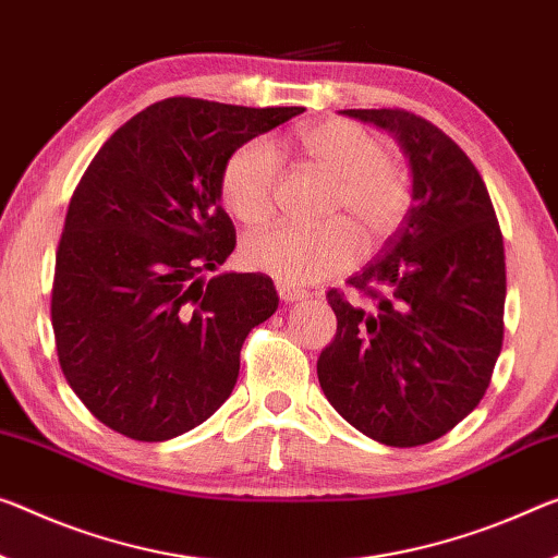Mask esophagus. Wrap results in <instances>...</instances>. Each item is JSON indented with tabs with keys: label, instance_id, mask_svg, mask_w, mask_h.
Here are the masks:
<instances>
[{
	"label": "esophagus",
	"instance_id": "34e87169",
	"mask_svg": "<svg viewBox=\"0 0 558 558\" xmlns=\"http://www.w3.org/2000/svg\"><path fill=\"white\" fill-rule=\"evenodd\" d=\"M277 291H279L281 302H289V304L302 302V299L308 296L306 289H299V287H291V284H277Z\"/></svg>",
	"mask_w": 558,
	"mask_h": 558
}]
</instances>
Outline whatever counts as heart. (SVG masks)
<instances>
[{
	"label": "heart",
	"mask_w": 558,
	"mask_h": 558,
	"mask_svg": "<svg viewBox=\"0 0 558 558\" xmlns=\"http://www.w3.org/2000/svg\"><path fill=\"white\" fill-rule=\"evenodd\" d=\"M296 147L306 165L331 179L319 229L279 227L244 244V264L284 281L308 284L344 271L356 259V236L374 250L404 221L411 204L407 169L379 136L347 119L302 126ZM279 159L269 142L252 140L229 154L219 190L227 209L246 227H267L277 214Z\"/></svg>",
	"instance_id": "obj_1"
}]
</instances>
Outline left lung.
I'll return each mask as SVG.
<instances>
[{
    "label": "left lung",
    "instance_id": "left-lung-1",
    "mask_svg": "<svg viewBox=\"0 0 558 558\" xmlns=\"http://www.w3.org/2000/svg\"><path fill=\"white\" fill-rule=\"evenodd\" d=\"M397 136L414 204L379 256L329 289L337 337L316 374L347 422L387 447L451 432L492 384L504 341L507 264L486 184L439 126L414 111L344 109Z\"/></svg>",
    "mask_w": 558,
    "mask_h": 558
}]
</instances>
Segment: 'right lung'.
I'll return each instance as SVG.
<instances>
[{
  "instance_id": "obj_1",
  "label": "right lung",
  "mask_w": 558,
  "mask_h": 558,
  "mask_svg": "<svg viewBox=\"0 0 558 558\" xmlns=\"http://www.w3.org/2000/svg\"><path fill=\"white\" fill-rule=\"evenodd\" d=\"M302 111L169 97L84 171L57 246L51 327L64 379L111 432L167 441L229 399L244 339L279 296L267 274L204 279L236 246L221 169Z\"/></svg>"
}]
</instances>
